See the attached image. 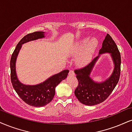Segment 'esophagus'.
I'll return each instance as SVG.
<instances>
[{
    "label": "esophagus",
    "instance_id": "esophagus-1",
    "mask_svg": "<svg viewBox=\"0 0 132 132\" xmlns=\"http://www.w3.org/2000/svg\"><path fill=\"white\" fill-rule=\"evenodd\" d=\"M69 76H75V74H74V72L72 70H71L69 72Z\"/></svg>",
    "mask_w": 132,
    "mask_h": 132
}]
</instances>
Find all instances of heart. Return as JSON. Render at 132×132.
Returning a JSON list of instances; mask_svg holds the SVG:
<instances>
[{"instance_id":"obj_1","label":"heart","mask_w":132,"mask_h":132,"mask_svg":"<svg viewBox=\"0 0 132 132\" xmlns=\"http://www.w3.org/2000/svg\"><path fill=\"white\" fill-rule=\"evenodd\" d=\"M98 40L95 37L89 39L84 38L76 44L73 51V55H79V62L80 64L86 63L91 58L92 53L97 47Z\"/></svg>"}]
</instances>
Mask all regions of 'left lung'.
<instances>
[{"label": "left lung", "mask_w": 132, "mask_h": 132, "mask_svg": "<svg viewBox=\"0 0 132 132\" xmlns=\"http://www.w3.org/2000/svg\"><path fill=\"white\" fill-rule=\"evenodd\" d=\"M104 53H109L110 55L113 62L114 69L108 78L104 81L96 82L91 79L90 74L98 58ZM120 64L121 58L119 51L112 37L107 34L98 56L86 66L74 71L79 82L74 94L78 100L85 105L94 106L106 100L119 80Z\"/></svg>", "instance_id": "left-lung-1"}]
</instances>
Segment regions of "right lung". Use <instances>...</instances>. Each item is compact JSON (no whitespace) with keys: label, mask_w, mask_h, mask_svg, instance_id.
Segmentation results:
<instances>
[{"label":"right lung","mask_w":132,"mask_h":132,"mask_svg":"<svg viewBox=\"0 0 132 132\" xmlns=\"http://www.w3.org/2000/svg\"><path fill=\"white\" fill-rule=\"evenodd\" d=\"M45 37V32L42 31L27 34L17 44L10 60L11 81L14 89L25 103L37 108L47 105L53 100L55 94V88L67 77L69 72V70H63L36 85H25L19 80L16 71V62L22 45Z\"/></svg>","instance_id":"1"}]
</instances>
